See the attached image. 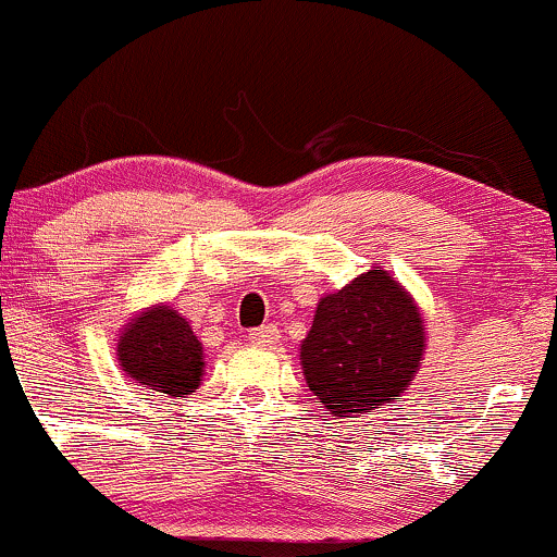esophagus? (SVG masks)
<instances>
[{"label": "esophagus", "instance_id": "1", "mask_svg": "<svg viewBox=\"0 0 557 557\" xmlns=\"http://www.w3.org/2000/svg\"><path fill=\"white\" fill-rule=\"evenodd\" d=\"M248 337H251L253 345H267V348H272V345L280 341V332L277 327H272V324H264V327L248 332Z\"/></svg>", "mask_w": 557, "mask_h": 557}]
</instances>
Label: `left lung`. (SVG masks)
<instances>
[{"label":"left lung","instance_id":"1","mask_svg":"<svg viewBox=\"0 0 557 557\" xmlns=\"http://www.w3.org/2000/svg\"><path fill=\"white\" fill-rule=\"evenodd\" d=\"M424 348L419 306L398 280L374 267L319 300L300 343V369L322 408L359 417L400 398Z\"/></svg>","mask_w":557,"mask_h":557}]
</instances>
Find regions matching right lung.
<instances>
[{
  "instance_id": "obj_1",
  "label": "right lung",
  "mask_w": 557,
  "mask_h": 557,
  "mask_svg": "<svg viewBox=\"0 0 557 557\" xmlns=\"http://www.w3.org/2000/svg\"><path fill=\"white\" fill-rule=\"evenodd\" d=\"M117 361L125 376L168 398H185L201 385V343L190 324L168 304L149 306L125 324Z\"/></svg>"
}]
</instances>
